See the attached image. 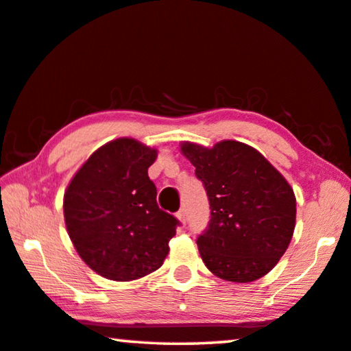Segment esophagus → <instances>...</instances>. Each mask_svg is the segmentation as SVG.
Here are the masks:
<instances>
[{"mask_svg": "<svg viewBox=\"0 0 351 351\" xmlns=\"http://www.w3.org/2000/svg\"><path fill=\"white\" fill-rule=\"evenodd\" d=\"M176 219L180 220V223H181V225H186V220H187V210H186V209H180V210H178Z\"/></svg>", "mask_w": 351, "mask_h": 351, "instance_id": "esophagus-1", "label": "esophagus"}]
</instances>
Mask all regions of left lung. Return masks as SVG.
<instances>
[{"instance_id":"obj_1","label":"left lung","mask_w":351,"mask_h":351,"mask_svg":"<svg viewBox=\"0 0 351 351\" xmlns=\"http://www.w3.org/2000/svg\"><path fill=\"white\" fill-rule=\"evenodd\" d=\"M180 147L209 198V226L197 239L204 265L232 282L269 274L295 230L297 199L286 178L247 143L181 142Z\"/></svg>"}]
</instances>
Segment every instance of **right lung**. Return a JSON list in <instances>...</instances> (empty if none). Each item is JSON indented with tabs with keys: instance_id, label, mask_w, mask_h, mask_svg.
I'll return each instance as SVG.
<instances>
[{
	"instance_id": "1",
	"label": "right lung",
	"mask_w": 351,
	"mask_h": 351,
	"mask_svg": "<svg viewBox=\"0 0 351 351\" xmlns=\"http://www.w3.org/2000/svg\"><path fill=\"white\" fill-rule=\"evenodd\" d=\"M158 149L132 137L104 143L64 193L66 232L81 259L112 281L143 278L162 265L178 220L156 203L148 167Z\"/></svg>"
}]
</instances>
